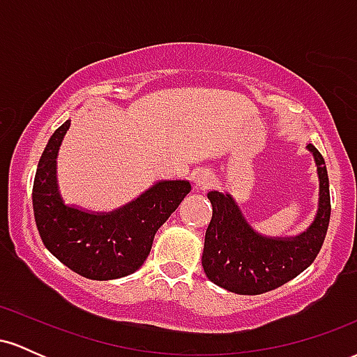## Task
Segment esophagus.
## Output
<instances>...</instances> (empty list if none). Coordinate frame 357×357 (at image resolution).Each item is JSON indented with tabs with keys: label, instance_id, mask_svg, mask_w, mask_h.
<instances>
[{
	"label": "esophagus",
	"instance_id": "obj_1",
	"mask_svg": "<svg viewBox=\"0 0 357 357\" xmlns=\"http://www.w3.org/2000/svg\"><path fill=\"white\" fill-rule=\"evenodd\" d=\"M211 183H213L211 174L206 173V171H199V173L195 176V184H196V188H202V190H204V188L211 186Z\"/></svg>",
	"mask_w": 357,
	"mask_h": 357
}]
</instances>
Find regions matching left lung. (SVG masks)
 I'll return each instance as SVG.
<instances>
[{
	"mask_svg": "<svg viewBox=\"0 0 357 357\" xmlns=\"http://www.w3.org/2000/svg\"><path fill=\"white\" fill-rule=\"evenodd\" d=\"M319 174V210L304 233L290 238H270L247 223L230 195L208 192L213 216L204 235L202 264L213 284L240 296H258L287 284L315 260L331 218L329 176L322 154L312 144Z\"/></svg>",
	"mask_w": 357,
	"mask_h": 357,
	"instance_id": "obj_1",
	"label": "left lung"
}]
</instances>
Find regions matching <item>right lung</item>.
<instances>
[{"label":"right lung","instance_id":"right-lung-1","mask_svg":"<svg viewBox=\"0 0 357 357\" xmlns=\"http://www.w3.org/2000/svg\"><path fill=\"white\" fill-rule=\"evenodd\" d=\"M70 121L45 147L33 183V213L43 245L53 257L90 280L130 275L149 255L155 231L191 191L190 181H159L134 202L110 213L67 206L56 184V154Z\"/></svg>","mask_w":357,"mask_h":357}]
</instances>
